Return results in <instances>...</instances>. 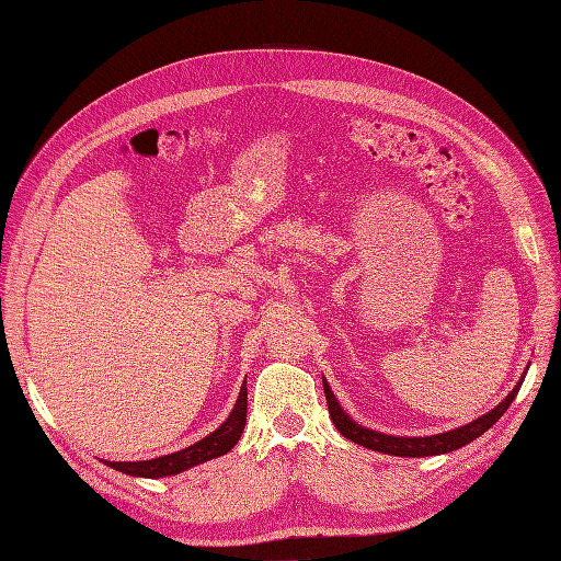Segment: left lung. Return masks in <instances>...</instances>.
I'll use <instances>...</instances> for the list:
<instances>
[{"mask_svg":"<svg viewBox=\"0 0 561 561\" xmlns=\"http://www.w3.org/2000/svg\"><path fill=\"white\" fill-rule=\"evenodd\" d=\"M520 386H523V379L517 381V386L508 392L506 400L502 404H496L492 411L485 413V416L476 419V421H471V423H467L462 427H455V430L444 432V434H434V437H390V434L367 430V427L351 421L346 413L342 411L340 402L335 400L333 390H330L328 381L323 379V390H325L330 419H333L335 427L344 434V437L360 444V446H365V448H369V450H379V453H388V455H400V458H425V455H442V453H450L455 448L467 446L469 442H473L476 437H481L483 432H488L496 421L504 416V411L515 400Z\"/></svg>","mask_w":561,"mask_h":561,"instance_id":"obj_1","label":"left lung"}]
</instances>
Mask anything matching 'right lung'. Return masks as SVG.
Here are the masks:
<instances>
[{"instance_id":"obj_1","label":"right lung","mask_w":561,"mask_h":561,"mask_svg":"<svg viewBox=\"0 0 561 561\" xmlns=\"http://www.w3.org/2000/svg\"><path fill=\"white\" fill-rule=\"evenodd\" d=\"M244 421H247V381L240 388V396L231 411V416H228L226 423L219 430H215L210 437H205L198 444H194L190 448H182L178 453L161 455V458H154V460L111 462L108 467H113L122 473H129V476H142V479H159V476L180 473L184 469L196 467V465L207 462L213 458H219V455L231 450L240 439V434L244 430Z\"/></svg>"}]
</instances>
